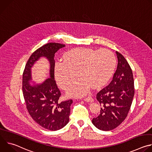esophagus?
<instances>
[{"label":"esophagus","instance_id":"obj_1","mask_svg":"<svg viewBox=\"0 0 152 152\" xmlns=\"http://www.w3.org/2000/svg\"><path fill=\"white\" fill-rule=\"evenodd\" d=\"M83 100L85 102H93V99L91 97H87L86 98H84Z\"/></svg>","mask_w":152,"mask_h":152}]
</instances>
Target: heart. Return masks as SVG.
Instances as JSON below:
<instances>
[{
  "instance_id": "heart-1",
  "label": "heart",
  "mask_w": 152,
  "mask_h": 152,
  "mask_svg": "<svg viewBox=\"0 0 152 152\" xmlns=\"http://www.w3.org/2000/svg\"><path fill=\"white\" fill-rule=\"evenodd\" d=\"M115 66V56L109 50L76 48L66 53L64 60L55 62V79L61 89L67 90L75 81L77 73L79 79L68 90L67 95L80 97L87 94L91 88L97 89L105 84Z\"/></svg>"
}]
</instances>
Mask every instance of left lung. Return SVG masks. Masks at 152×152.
I'll use <instances>...</instances> for the list:
<instances>
[{
    "mask_svg": "<svg viewBox=\"0 0 152 152\" xmlns=\"http://www.w3.org/2000/svg\"><path fill=\"white\" fill-rule=\"evenodd\" d=\"M118 64L111 82L99 91L96 99L100 114L92 120L99 129L109 131L118 126L126 118L135 94L132 69L125 58L116 51Z\"/></svg>",
    "mask_w": 152,
    "mask_h": 152,
    "instance_id": "obj_1",
    "label": "left lung"
}]
</instances>
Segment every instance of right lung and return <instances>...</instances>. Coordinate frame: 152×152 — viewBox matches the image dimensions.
<instances>
[{
    "mask_svg": "<svg viewBox=\"0 0 152 152\" xmlns=\"http://www.w3.org/2000/svg\"><path fill=\"white\" fill-rule=\"evenodd\" d=\"M65 45L58 42H49L37 49L29 57L23 73L22 91L26 109L39 126L50 131H57L69 121L72 99L61 102V91L55 79L54 56L55 53ZM41 56L46 57L51 64L50 76L44 83L34 87L28 80L30 79V68Z\"/></svg>",
    "mask_w": 152,
    "mask_h": 152,
    "instance_id": "add662e5",
    "label": "right lung"
}]
</instances>
